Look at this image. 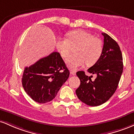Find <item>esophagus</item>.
<instances>
[{"label": "esophagus", "mask_w": 134, "mask_h": 134, "mask_svg": "<svg viewBox=\"0 0 134 134\" xmlns=\"http://www.w3.org/2000/svg\"><path fill=\"white\" fill-rule=\"evenodd\" d=\"M70 73L72 75H76V71H75V70H70Z\"/></svg>", "instance_id": "1"}]
</instances>
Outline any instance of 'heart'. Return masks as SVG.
<instances>
[{
	"label": "heart",
	"instance_id": "obj_1",
	"mask_svg": "<svg viewBox=\"0 0 134 134\" xmlns=\"http://www.w3.org/2000/svg\"><path fill=\"white\" fill-rule=\"evenodd\" d=\"M68 39L58 38L55 43L57 50L63 58H66L71 51V46H79L75 51L76 54L69 56L66 60L67 66L75 70L85 63L88 66L96 64L101 56L103 51L102 41L94 37L83 30H76L68 33Z\"/></svg>",
	"mask_w": 134,
	"mask_h": 134
}]
</instances>
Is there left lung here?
<instances>
[{
  "label": "left lung",
  "instance_id": "obj_1",
  "mask_svg": "<svg viewBox=\"0 0 134 134\" xmlns=\"http://www.w3.org/2000/svg\"><path fill=\"white\" fill-rule=\"evenodd\" d=\"M102 35L103 53L99 61L87 70L96 75V79L92 81V76H87L83 71L76 73L80 80V85L76 90V96L81 101L91 106L103 104L113 95L124 68L122 54L118 44L108 34Z\"/></svg>",
  "mask_w": 134,
  "mask_h": 134
}]
</instances>
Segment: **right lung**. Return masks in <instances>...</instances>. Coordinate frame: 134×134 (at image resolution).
I'll return each mask as SVG.
<instances>
[{
    "instance_id": "obj_1",
    "label": "right lung",
    "mask_w": 134,
    "mask_h": 134,
    "mask_svg": "<svg viewBox=\"0 0 134 134\" xmlns=\"http://www.w3.org/2000/svg\"><path fill=\"white\" fill-rule=\"evenodd\" d=\"M70 71L59 52H53L24 70L22 85L34 101L46 103L55 97Z\"/></svg>"
}]
</instances>
